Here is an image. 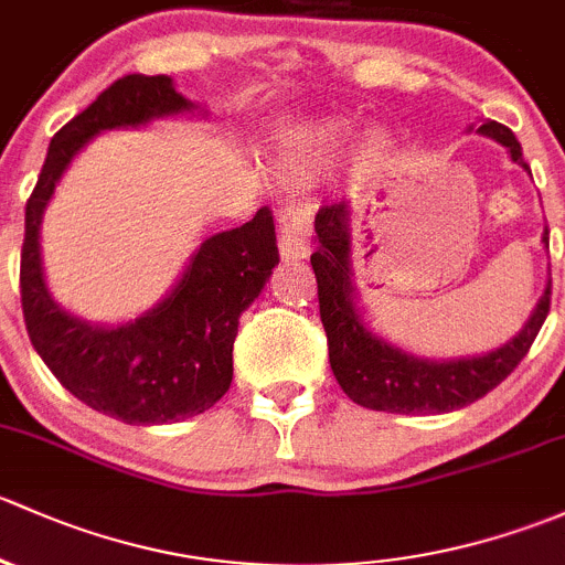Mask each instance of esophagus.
Instances as JSON below:
<instances>
[{
    "label": "esophagus",
    "mask_w": 565,
    "mask_h": 565,
    "mask_svg": "<svg viewBox=\"0 0 565 565\" xmlns=\"http://www.w3.org/2000/svg\"><path fill=\"white\" fill-rule=\"evenodd\" d=\"M310 255V212L285 206L280 212V258L301 260Z\"/></svg>",
    "instance_id": "esophagus-1"
}]
</instances>
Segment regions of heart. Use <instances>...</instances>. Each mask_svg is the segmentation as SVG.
<instances>
[{"mask_svg":"<svg viewBox=\"0 0 565 565\" xmlns=\"http://www.w3.org/2000/svg\"><path fill=\"white\" fill-rule=\"evenodd\" d=\"M353 130L351 121L345 119H326L312 125L310 130L299 132V136L290 138L288 143L277 152V166L282 168L288 177H307V173L318 171V168L331 166V162L340 160L345 154V149L351 147ZM394 160V141L386 130H372L364 143L359 147L356 166L359 173L364 179H375L381 173L388 171Z\"/></svg>","mask_w":565,"mask_h":565,"instance_id":"b5f03b06","label":"heart"}]
</instances>
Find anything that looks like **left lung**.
Returning <instances> with one entry per match:
<instances>
[{
	"mask_svg": "<svg viewBox=\"0 0 565 565\" xmlns=\"http://www.w3.org/2000/svg\"><path fill=\"white\" fill-rule=\"evenodd\" d=\"M473 125L468 127V132ZM476 132L492 138L505 149L511 162L527 168L522 147L509 127L484 121ZM353 206L348 201L321 206L316 214L318 249L310 264L318 280V305L329 337V364L342 392L356 405L386 413H449L476 403L500 381L514 372L536 340L550 312V280L542 299L533 307L525 326L487 353L457 359H427L394 345L372 331L359 307V290L353 282ZM544 247H550V231L544 228Z\"/></svg>",
	"mask_w": 565,
	"mask_h": 565,
	"instance_id": "left-lung-1",
	"label": "left lung"
}]
</instances>
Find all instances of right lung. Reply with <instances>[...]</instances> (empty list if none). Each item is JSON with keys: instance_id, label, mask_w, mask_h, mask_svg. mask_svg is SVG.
Instances as JSON below:
<instances>
[{"instance_id": "obj_1", "label": "right lung", "mask_w": 565, "mask_h": 565, "mask_svg": "<svg viewBox=\"0 0 565 565\" xmlns=\"http://www.w3.org/2000/svg\"><path fill=\"white\" fill-rule=\"evenodd\" d=\"M188 114L209 110L188 100L171 75L132 73L114 81L51 138L26 201L21 307L29 340L70 394L125 424L184 422L228 392L242 312L280 264L275 220L264 206L239 228L209 236L154 307L116 326L84 321L51 296L40 225L56 184L92 138Z\"/></svg>"}]
</instances>
